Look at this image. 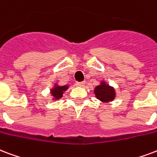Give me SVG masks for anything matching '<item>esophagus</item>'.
<instances>
[{"instance_id": "esophagus-1", "label": "esophagus", "mask_w": 157, "mask_h": 157, "mask_svg": "<svg viewBox=\"0 0 157 157\" xmlns=\"http://www.w3.org/2000/svg\"><path fill=\"white\" fill-rule=\"evenodd\" d=\"M76 86L79 87H83L85 86V82L84 81H82V82H76Z\"/></svg>"}]
</instances>
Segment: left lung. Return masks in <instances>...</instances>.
Segmentation results:
<instances>
[{
	"mask_svg": "<svg viewBox=\"0 0 157 157\" xmlns=\"http://www.w3.org/2000/svg\"><path fill=\"white\" fill-rule=\"evenodd\" d=\"M94 94L96 99L103 103H109L116 97V91L114 87L111 86L105 81H101L99 86L94 90Z\"/></svg>",
	"mask_w": 157,
	"mask_h": 157,
	"instance_id": "1",
	"label": "left lung"
}]
</instances>
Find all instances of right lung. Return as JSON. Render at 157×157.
Segmentation results:
<instances>
[{
	"label": "right lung",
	"mask_w": 157,
	"mask_h": 157,
	"mask_svg": "<svg viewBox=\"0 0 157 157\" xmlns=\"http://www.w3.org/2000/svg\"><path fill=\"white\" fill-rule=\"evenodd\" d=\"M69 88V85L66 86H59L57 83H54L53 87L50 90V94L52 96V100H58L63 97L64 92Z\"/></svg>",
	"instance_id": "obj_1"
}]
</instances>
